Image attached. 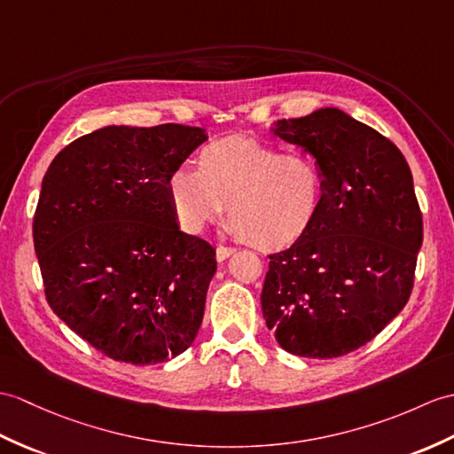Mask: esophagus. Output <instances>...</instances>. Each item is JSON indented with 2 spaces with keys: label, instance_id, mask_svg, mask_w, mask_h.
<instances>
[{
  "label": "esophagus",
  "instance_id": "esophagus-1",
  "mask_svg": "<svg viewBox=\"0 0 454 454\" xmlns=\"http://www.w3.org/2000/svg\"><path fill=\"white\" fill-rule=\"evenodd\" d=\"M234 253H236L234 247L218 246V247H216V259H218V261H226L230 255H234Z\"/></svg>",
  "mask_w": 454,
  "mask_h": 454
}]
</instances>
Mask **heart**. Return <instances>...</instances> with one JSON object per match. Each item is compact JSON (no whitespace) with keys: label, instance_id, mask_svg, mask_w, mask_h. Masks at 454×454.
<instances>
[{"label":"heart","instance_id":"1","mask_svg":"<svg viewBox=\"0 0 454 454\" xmlns=\"http://www.w3.org/2000/svg\"><path fill=\"white\" fill-rule=\"evenodd\" d=\"M168 192L189 231H201L230 205V234L270 249L309 230L323 203L325 176L309 154L231 135L207 145L199 168L179 166Z\"/></svg>","mask_w":454,"mask_h":454}]
</instances>
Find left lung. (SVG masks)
<instances>
[{
  "mask_svg": "<svg viewBox=\"0 0 454 454\" xmlns=\"http://www.w3.org/2000/svg\"><path fill=\"white\" fill-rule=\"evenodd\" d=\"M270 131L319 162L325 193L309 230L270 255L262 317L294 356L350 354L412 292L424 239L412 172L387 137L339 108L278 120Z\"/></svg>",
  "mask_w": 454,
  "mask_h": 454,
  "instance_id": "obj_1",
  "label": "left lung"
}]
</instances>
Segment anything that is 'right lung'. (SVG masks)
Returning a JSON list of instances; mask_svg holds the SVG:
<instances>
[{
  "label": "right lung",
  "mask_w": 454,
  "mask_h": 454,
  "mask_svg": "<svg viewBox=\"0 0 454 454\" xmlns=\"http://www.w3.org/2000/svg\"><path fill=\"white\" fill-rule=\"evenodd\" d=\"M203 128L108 125L51 160L33 223L46 300L112 360L149 365L193 344L215 247L182 231L168 182Z\"/></svg>",
  "instance_id": "obj_1"
}]
</instances>
